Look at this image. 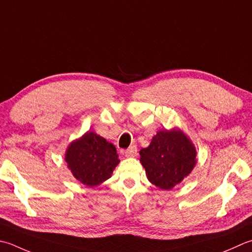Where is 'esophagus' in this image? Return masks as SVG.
<instances>
[{"mask_svg": "<svg viewBox=\"0 0 252 252\" xmlns=\"http://www.w3.org/2000/svg\"><path fill=\"white\" fill-rule=\"evenodd\" d=\"M136 154H137L136 146H130L129 149L126 151V157H135Z\"/></svg>", "mask_w": 252, "mask_h": 252, "instance_id": "esophagus-1", "label": "esophagus"}]
</instances>
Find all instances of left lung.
Returning <instances> with one entry per match:
<instances>
[{
    "label": "left lung",
    "mask_w": 252,
    "mask_h": 252,
    "mask_svg": "<svg viewBox=\"0 0 252 252\" xmlns=\"http://www.w3.org/2000/svg\"><path fill=\"white\" fill-rule=\"evenodd\" d=\"M140 156L147 179L161 190L179 185L196 164L195 146L178 127L157 132Z\"/></svg>",
    "instance_id": "obj_1"
}]
</instances>
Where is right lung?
<instances>
[{"mask_svg":"<svg viewBox=\"0 0 252 252\" xmlns=\"http://www.w3.org/2000/svg\"><path fill=\"white\" fill-rule=\"evenodd\" d=\"M64 159L74 178L90 188L109 179L120 162L115 145L93 131L72 141Z\"/></svg>","mask_w":252,"mask_h":252,"instance_id":"1","label":"right lung"}]
</instances>
